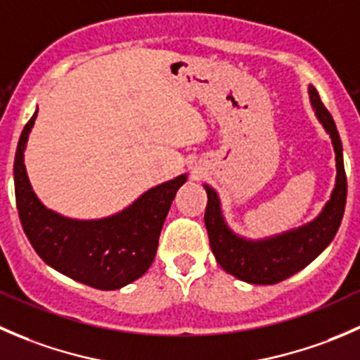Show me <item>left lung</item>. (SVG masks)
<instances>
[{
	"mask_svg": "<svg viewBox=\"0 0 360 360\" xmlns=\"http://www.w3.org/2000/svg\"><path fill=\"white\" fill-rule=\"evenodd\" d=\"M311 106L324 129L333 139L336 153V186L331 200L315 221L289 233L278 235L263 242H249L231 233L221 216L219 198L210 186H205L207 207L205 221L210 249L223 270L249 284H277L310 264L335 238L347 203V174L343 165V150L335 120L328 108L322 104L319 92L310 86Z\"/></svg>",
	"mask_w": 360,
	"mask_h": 360,
	"instance_id": "1",
	"label": "left lung"
}]
</instances>
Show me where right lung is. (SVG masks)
I'll use <instances>...</instances> for the list:
<instances>
[{
  "instance_id": "obj_1",
  "label": "right lung",
  "mask_w": 360,
  "mask_h": 360,
  "mask_svg": "<svg viewBox=\"0 0 360 360\" xmlns=\"http://www.w3.org/2000/svg\"><path fill=\"white\" fill-rule=\"evenodd\" d=\"M36 112L25 123L13 162L15 200L25 237L38 256L90 288L112 291L146 274L157 254L160 231L186 176L151 188L129 209L99 221H76L46 209L31 190L24 150Z\"/></svg>"
}]
</instances>
